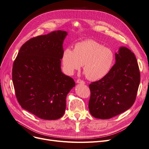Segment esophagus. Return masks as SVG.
<instances>
[{"label":"esophagus","instance_id":"34e87169","mask_svg":"<svg viewBox=\"0 0 149 149\" xmlns=\"http://www.w3.org/2000/svg\"><path fill=\"white\" fill-rule=\"evenodd\" d=\"M76 83H79V84H84L85 83V82L84 81L81 80V79H78L77 80H76Z\"/></svg>","mask_w":149,"mask_h":149}]
</instances>
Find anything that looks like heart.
<instances>
[{"label":"heart","instance_id":"1","mask_svg":"<svg viewBox=\"0 0 149 149\" xmlns=\"http://www.w3.org/2000/svg\"><path fill=\"white\" fill-rule=\"evenodd\" d=\"M111 49L93 40H87L75 44L73 50L66 48L61 60L65 73L72 74L83 65L84 73L88 79L95 81L105 76L114 61Z\"/></svg>","mask_w":149,"mask_h":149}]
</instances>
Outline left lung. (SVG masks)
Masks as SVG:
<instances>
[{
	"mask_svg": "<svg viewBox=\"0 0 149 149\" xmlns=\"http://www.w3.org/2000/svg\"><path fill=\"white\" fill-rule=\"evenodd\" d=\"M115 56L116 63L109 73L89 85V110L96 118H113L129 109L136 101L141 81L136 56L124 47Z\"/></svg>",
	"mask_w": 149,
	"mask_h": 149,
	"instance_id": "left-lung-1",
	"label": "left lung"
}]
</instances>
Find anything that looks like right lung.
Segmentation results:
<instances>
[{
    "mask_svg": "<svg viewBox=\"0 0 149 149\" xmlns=\"http://www.w3.org/2000/svg\"><path fill=\"white\" fill-rule=\"evenodd\" d=\"M65 31L32 38L22 45L13 62L12 81L23 109L38 118L55 120L63 116L73 79L61 70Z\"/></svg>",
    "mask_w": 149,
    "mask_h": 149,
    "instance_id": "obj_1",
    "label": "right lung"
}]
</instances>
